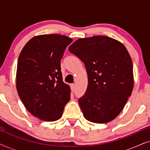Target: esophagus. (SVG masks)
<instances>
[{"instance_id":"obj_1","label":"esophagus","mask_w":150,"mask_h":150,"mask_svg":"<svg viewBox=\"0 0 150 150\" xmlns=\"http://www.w3.org/2000/svg\"><path fill=\"white\" fill-rule=\"evenodd\" d=\"M70 87H71V90L73 91L75 89V84H71Z\"/></svg>"}]
</instances>
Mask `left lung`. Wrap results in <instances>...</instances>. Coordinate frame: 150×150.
<instances>
[{
  "label": "left lung",
  "instance_id": "1",
  "mask_svg": "<svg viewBox=\"0 0 150 150\" xmlns=\"http://www.w3.org/2000/svg\"><path fill=\"white\" fill-rule=\"evenodd\" d=\"M69 52L84 63L88 77L79 103L86 120L96 124L115 119L134 86L132 61L124 45L104 35L77 40Z\"/></svg>",
  "mask_w": 150,
  "mask_h": 150
}]
</instances>
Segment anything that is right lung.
Masks as SVG:
<instances>
[{"mask_svg":"<svg viewBox=\"0 0 150 150\" xmlns=\"http://www.w3.org/2000/svg\"><path fill=\"white\" fill-rule=\"evenodd\" d=\"M72 39L58 34L35 36L20 52L16 89L28 112L41 120L61 117L70 100V87L63 81L61 60Z\"/></svg>","mask_w":150,"mask_h":150,"instance_id":"add662e5","label":"right lung"}]
</instances>
